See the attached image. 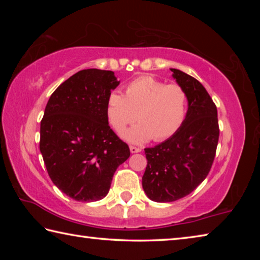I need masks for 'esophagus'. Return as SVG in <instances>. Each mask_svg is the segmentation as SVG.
I'll use <instances>...</instances> for the list:
<instances>
[{
    "mask_svg": "<svg viewBox=\"0 0 260 260\" xmlns=\"http://www.w3.org/2000/svg\"><path fill=\"white\" fill-rule=\"evenodd\" d=\"M129 150L132 153H136V152H140L141 151V148L139 147H134V146H131L129 147Z\"/></svg>",
    "mask_w": 260,
    "mask_h": 260,
    "instance_id": "34e87169",
    "label": "esophagus"
}]
</instances>
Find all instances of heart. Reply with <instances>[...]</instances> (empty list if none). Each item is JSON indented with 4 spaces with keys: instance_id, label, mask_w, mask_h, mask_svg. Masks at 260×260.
Masks as SVG:
<instances>
[{
    "instance_id": "heart-1",
    "label": "heart",
    "mask_w": 260,
    "mask_h": 260,
    "mask_svg": "<svg viewBox=\"0 0 260 260\" xmlns=\"http://www.w3.org/2000/svg\"><path fill=\"white\" fill-rule=\"evenodd\" d=\"M187 107L188 96L181 86L144 76L129 82L125 95L119 91L110 94L107 112L110 124L119 134L138 120V125L121 135L131 143L142 144L152 138L161 142L173 136L186 119Z\"/></svg>"
}]
</instances>
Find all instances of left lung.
Returning a JSON list of instances; mask_svg holds the SVG:
<instances>
[{
	"label": "left lung",
	"instance_id": "8db88e82",
	"mask_svg": "<svg viewBox=\"0 0 260 260\" xmlns=\"http://www.w3.org/2000/svg\"><path fill=\"white\" fill-rule=\"evenodd\" d=\"M171 71L186 90L188 110L177 133L144 149L148 164L142 187L149 199L158 203L178 201L200 186L210 172L219 140L217 107L203 85L180 70Z\"/></svg>",
	"mask_w": 260,
	"mask_h": 260
}]
</instances>
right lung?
Segmentation results:
<instances>
[{"label": "right lung", "mask_w": 260, "mask_h": 260, "mask_svg": "<svg viewBox=\"0 0 260 260\" xmlns=\"http://www.w3.org/2000/svg\"><path fill=\"white\" fill-rule=\"evenodd\" d=\"M112 71L87 69L51 94L40 127V151L55 186L79 202L108 195L129 148L110 128L107 103L119 85Z\"/></svg>", "instance_id": "add662e5"}]
</instances>
